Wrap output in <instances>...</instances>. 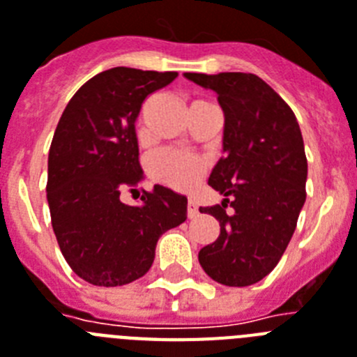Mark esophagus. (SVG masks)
Returning <instances> with one entry per match:
<instances>
[{
    "label": "esophagus",
    "instance_id": "1",
    "mask_svg": "<svg viewBox=\"0 0 357 357\" xmlns=\"http://www.w3.org/2000/svg\"><path fill=\"white\" fill-rule=\"evenodd\" d=\"M199 214V211H197V203L194 202V199H188L187 203V215L190 218V220H194L196 215Z\"/></svg>",
    "mask_w": 357,
    "mask_h": 357
}]
</instances>
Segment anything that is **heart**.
<instances>
[{
    "label": "heart",
    "mask_w": 357,
    "mask_h": 357,
    "mask_svg": "<svg viewBox=\"0 0 357 357\" xmlns=\"http://www.w3.org/2000/svg\"><path fill=\"white\" fill-rule=\"evenodd\" d=\"M146 169L158 183L174 190H190L203 178L206 165L202 158L185 152L158 151L149 158Z\"/></svg>",
    "instance_id": "heart-1"
}]
</instances>
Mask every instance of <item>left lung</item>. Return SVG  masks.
<instances>
[{
  "instance_id": "1",
  "label": "left lung",
  "mask_w": 357,
  "mask_h": 357,
  "mask_svg": "<svg viewBox=\"0 0 357 357\" xmlns=\"http://www.w3.org/2000/svg\"><path fill=\"white\" fill-rule=\"evenodd\" d=\"M185 77L214 91L225 114V155L208 178L225 199L199 206L220 221V238L199 250V265L221 285H254L281 259L307 197L298 119L256 74L185 72Z\"/></svg>"
}]
</instances>
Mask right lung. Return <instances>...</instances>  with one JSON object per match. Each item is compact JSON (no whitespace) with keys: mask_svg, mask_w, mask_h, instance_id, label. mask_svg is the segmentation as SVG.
<instances>
[{"mask_svg":"<svg viewBox=\"0 0 357 357\" xmlns=\"http://www.w3.org/2000/svg\"><path fill=\"white\" fill-rule=\"evenodd\" d=\"M178 72L116 67L63 110L49 151L47 202L63 257L86 283L121 287L149 272L163 232L187 220V197L155 185L142 205L119 202L143 179L136 119L146 96Z\"/></svg>","mask_w":357,"mask_h":357,"instance_id":"add662e5","label":"right lung"}]
</instances>
